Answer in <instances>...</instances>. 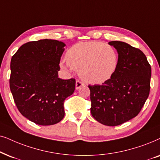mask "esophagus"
<instances>
[{
  "label": "esophagus",
  "instance_id": "esophagus-1",
  "mask_svg": "<svg viewBox=\"0 0 160 160\" xmlns=\"http://www.w3.org/2000/svg\"><path fill=\"white\" fill-rule=\"evenodd\" d=\"M85 86V84L84 83H82V82L80 81V80H78L76 81V85H75V88H76V89L77 90H78L79 88H81L82 86Z\"/></svg>",
  "mask_w": 160,
  "mask_h": 160
}]
</instances>
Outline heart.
<instances>
[{
	"label": "heart",
	"instance_id": "b5f03b06",
	"mask_svg": "<svg viewBox=\"0 0 160 160\" xmlns=\"http://www.w3.org/2000/svg\"><path fill=\"white\" fill-rule=\"evenodd\" d=\"M116 49L104 42H79L66 53V61L61 62L63 69L79 72L80 78L91 84H102L112 78L118 66Z\"/></svg>",
	"mask_w": 160,
	"mask_h": 160
}]
</instances>
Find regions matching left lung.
I'll return each mask as SVG.
<instances>
[{
    "label": "left lung",
    "mask_w": 160,
    "mask_h": 160,
    "mask_svg": "<svg viewBox=\"0 0 160 160\" xmlns=\"http://www.w3.org/2000/svg\"><path fill=\"white\" fill-rule=\"evenodd\" d=\"M119 61L112 78L102 85H89L91 112L98 122L118 126L140 112L150 91L152 68L139 49L119 41L110 42Z\"/></svg>",
    "instance_id": "8db88e82"
}]
</instances>
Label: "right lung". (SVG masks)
I'll return each instance as SVG.
<instances>
[{
  "label": "right lung",
  "instance_id": "1",
  "mask_svg": "<svg viewBox=\"0 0 160 160\" xmlns=\"http://www.w3.org/2000/svg\"><path fill=\"white\" fill-rule=\"evenodd\" d=\"M66 44L41 39L22 44L11 60L9 86L20 113L42 126L64 117L63 102L74 93L75 80L58 78L59 63Z\"/></svg>",
  "mask_w": 160,
  "mask_h": 160
}]
</instances>
